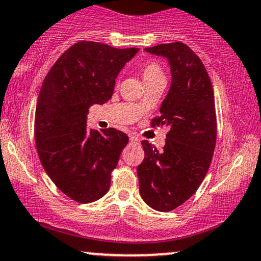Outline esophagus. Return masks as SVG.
<instances>
[{"label":"esophagus","instance_id":"1","mask_svg":"<svg viewBox=\"0 0 261 261\" xmlns=\"http://www.w3.org/2000/svg\"><path fill=\"white\" fill-rule=\"evenodd\" d=\"M139 137L136 136V135H134V134H130V142H133V143H136V142H139Z\"/></svg>","mask_w":261,"mask_h":261}]
</instances>
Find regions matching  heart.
Listing matches in <instances>:
<instances>
[{"mask_svg": "<svg viewBox=\"0 0 261 261\" xmlns=\"http://www.w3.org/2000/svg\"><path fill=\"white\" fill-rule=\"evenodd\" d=\"M141 73H142L145 83L152 82L155 80H164V71L162 65L154 60H148L143 62L140 67Z\"/></svg>", "mask_w": 261, "mask_h": 261, "instance_id": "heart-1", "label": "heart"}]
</instances>
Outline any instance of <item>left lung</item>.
<instances>
[{"label": "left lung", "instance_id": "8db88e82", "mask_svg": "<svg viewBox=\"0 0 261 261\" xmlns=\"http://www.w3.org/2000/svg\"><path fill=\"white\" fill-rule=\"evenodd\" d=\"M167 58L172 83L161 114L151 126H168L162 151L143 140L145 158L137 167L140 194L149 207L172 211L195 194L214 155L217 136L215 95L199 56L181 41L146 47Z\"/></svg>", "mask_w": 261, "mask_h": 261}]
</instances>
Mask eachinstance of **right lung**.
I'll use <instances>...</instances> for the list:
<instances>
[{
  "instance_id": "right-lung-1",
  "label": "right lung",
  "mask_w": 261,
  "mask_h": 261,
  "mask_svg": "<svg viewBox=\"0 0 261 261\" xmlns=\"http://www.w3.org/2000/svg\"><path fill=\"white\" fill-rule=\"evenodd\" d=\"M137 51L79 41L60 56L41 85L34 120L39 160L54 184L80 203L108 193L128 142L127 135L114 127H87L88 109L112 98L116 76Z\"/></svg>"
}]
</instances>
